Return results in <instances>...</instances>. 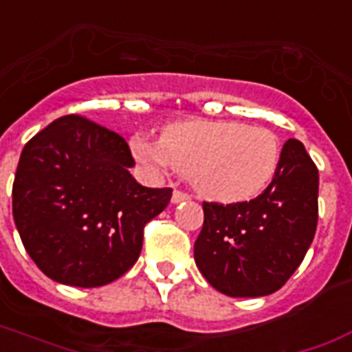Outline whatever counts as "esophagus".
I'll return each instance as SVG.
<instances>
[{"instance_id": "obj_1", "label": "esophagus", "mask_w": 352, "mask_h": 352, "mask_svg": "<svg viewBox=\"0 0 352 352\" xmlns=\"http://www.w3.org/2000/svg\"><path fill=\"white\" fill-rule=\"evenodd\" d=\"M190 195L189 192H184V190H174L173 192V204H179V201L189 200Z\"/></svg>"}]
</instances>
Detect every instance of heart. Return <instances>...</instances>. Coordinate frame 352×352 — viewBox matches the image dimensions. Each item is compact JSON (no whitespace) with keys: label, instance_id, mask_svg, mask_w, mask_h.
Wrapping results in <instances>:
<instances>
[{"label":"heart","instance_id":"1","mask_svg":"<svg viewBox=\"0 0 352 352\" xmlns=\"http://www.w3.org/2000/svg\"><path fill=\"white\" fill-rule=\"evenodd\" d=\"M139 162L189 178L209 200L246 201L274 179L280 162L279 138L268 128L231 121H185L163 130L156 143L132 139Z\"/></svg>","mask_w":352,"mask_h":352}]
</instances>
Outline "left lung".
<instances>
[{"label": "left lung", "instance_id": "obj_1", "mask_svg": "<svg viewBox=\"0 0 352 352\" xmlns=\"http://www.w3.org/2000/svg\"><path fill=\"white\" fill-rule=\"evenodd\" d=\"M316 163L298 139L280 151L274 179L250 201H204L195 261L207 283L230 298L277 292L303 263L318 226Z\"/></svg>", "mask_w": 352, "mask_h": 352}]
</instances>
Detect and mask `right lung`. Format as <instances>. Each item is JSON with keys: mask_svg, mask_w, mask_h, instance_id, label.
<instances>
[{"mask_svg": "<svg viewBox=\"0 0 352 352\" xmlns=\"http://www.w3.org/2000/svg\"><path fill=\"white\" fill-rule=\"evenodd\" d=\"M117 132L72 113L27 141L12 184V217L27 253L49 279L95 288L138 261L143 230L173 189L132 178Z\"/></svg>", "mask_w": 352, "mask_h": 352, "instance_id": "add662e5", "label": "right lung"}]
</instances>
